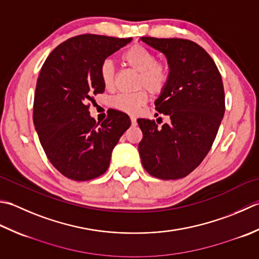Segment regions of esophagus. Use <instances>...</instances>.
Returning <instances> with one entry per match:
<instances>
[{"label":"esophagus","instance_id":"34e87169","mask_svg":"<svg viewBox=\"0 0 259 259\" xmlns=\"http://www.w3.org/2000/svg\"><path fill=\"white\" fill-rule=\"evenodd\" d=\"M130 120H131V124H133V125H136V124H137V119L135 118L134 115L130 116Z\"/></svg>","mask_w":259,"mask_h":259}]
</instances>
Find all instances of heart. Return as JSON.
Returning a JSON list of instances; mask_svg holds the SVG:
<instances>
[{"label": "heart", "mask_w": 259, "mask_h": 259, "mask_svg": "<svg viewBox=\"0 0 259 259\" xmlns=\"http://www.w3.org/2000/svg\"><path fill=\"white\" fill-rule=\"evenodd\" d=\"M122 60L138 72L137 89L144 87L151 94H160L170 79V64L166 59H156L155 54L140 44L133 45L122 54ZM100 78L106 90L112 89L115 78L114 64L105 59L100 66ZM148 101V93L141 89L135 93H122L111 100L114 109L134 114Z\"/></svg>", "instance_id": "heart-1"}]
</instances>
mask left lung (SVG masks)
<instances>
[{"instance_id":"obj_1","label":"left lung","mask_w":259,"mask_h":259,"mask_svg":"<svg viewBox=\"0 0 259 259\" xmlns=\"http://www.w3.org/2000/svg\"><path fill=\"white\" fill-rule=\"evenodd\" d=\"M170 64V79L155 101L168 123L138 119L144 168L160 180H179L199 166L211 149L225 114V90L213 59L187 39L143 37ZM158 113H156V116Z\"/></svg>"}]
</instances>
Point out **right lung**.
Wrapping results in <instances>:
<instances>
[{"label": "right lung", "instance_id": "1", "mask_svg": "<svg viewBox=\"0 0 259 259\" xmlns=\"http://www.w3.org/2000/svg\"><path fill=\"white\" fill-rule=\"evenodd\" d=\"M133 38L80 34L57 46L44 63L35 86L33 123L48 159L73 181H90L109 168L111 154L131 124L110 109L102 123L90 115V102L104 92L100 66Z\"/></svg>", "mask_w": 259, "mask_h": 259}]
</instances>
